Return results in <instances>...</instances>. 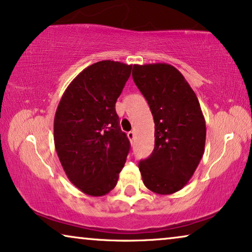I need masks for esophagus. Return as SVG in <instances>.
I'll use <instances>...</instances> for the list:
<instances>
[{"instance_id":"obj_1","label":"esophagus","mask_w":252,"mask_h":252,"mask_svg":"<svg viewBox=\"0 0 252 252\" xmlns=\"http://www.w3.org/2000/svg\"><path fill=\"white\" fill-rule=\"evenodd\" d=\"M127 136H128V139L130 141H133L134 139H135V132H134V130H130V132L127 133Z\"/></svg>"}]
</instances>
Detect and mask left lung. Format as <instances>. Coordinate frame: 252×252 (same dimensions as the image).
Returning <instances> with one entry per match:
<instances>
[{
    "instance_id": "8db88e82",
    "label": "left lung",
    "mask_w": 252,
    "mask_h": 252,
    "mask_svg": "<svg viewBox=\"0 0 252 252\" xmlns=\"http://www.w3.org/2000/svg\"><path fill=\"white\" fill-rule=\"evenodd\" d=\"M132 75L155 122L154 151L139 163L143 184L156 194H174L188 184L204 154L201 105L184 75L170 64L134 65Z\"/></svg>"
}]
</instances>
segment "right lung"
I'll return each instance as SVG.
<instances>
[{
  "label": "right lung",
  "mask_w": 252,
  "mask_h": 252,
  "mask_svg": "<svg viewBox=\"0 0 252 252\" xmlns=\"http://www.w3.org/2000/svg\"><path fill=\"white\" fill-rule=\"evenodd\" d=\"M132 65L101 61L86 67L62 96L54 141L68 180L85 194L103 196L116 187L130 144L119 127L116 102Z\"/></svg>",
  "instance_id": "obj_1"
}]
</instances>
